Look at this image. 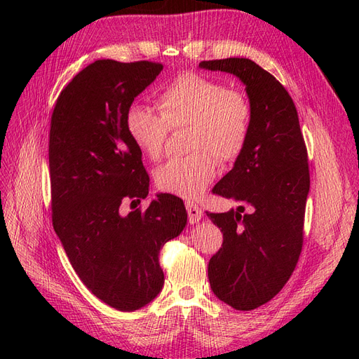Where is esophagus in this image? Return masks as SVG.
I'll return each instance as SVG.
<instances>
[{
  "instance_id": "esophagus-1",
  "label": "esophagus",
  "mask_w": 359,
  "mask_h": 359,
  "mask_svg": "<svg viewBox=\"0 0 359 359\" xmlns=\"http://www.w3.org/2000/svg\"><path fill=\"white\" fill-rule=\"evenodd\" d=\"M186 208H187V212H189V220L190 223H198L202 215H203V211L199 205H196L194 202H186Z\"/></svg>"
}]
</instances>
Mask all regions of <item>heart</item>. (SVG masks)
<instances>
[{
    "label": "heart",
    "instance_id": "b5f03b06",
    "mask_svg": "<svg viewBox=\"0 0 359 359\" xmlns=\"http://www.w3.org/2000/svg\"><path fill=\"white\" fill-rule=\"evenodd\" d=\"M156 114L135 103L126 112L128 137L149 158L165 149L169 130L190 126L186 157L170 158L154 170L160 191L194 199L210 186L222 163L243 154L253 123L248 97L208 76L187 72L173 79L157 97Z\"/></svg>",
    "mask_w": 359,
    "mask_h": 359
}]
</instances>
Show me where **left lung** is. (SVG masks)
<instances>
[{
  "mask_svg": "<svg viewBox=\"0 0 359 359\" xmlns=\"http://www.w3.org/2000/svg\"><path fill=\"white\" fill-rule=\"evenodd\" d=\"M201 69L235 74L245 85L253 123L243 154L212 193L247 205L208 212L223 233L208 264L212 292L235 310L264 306L283 289L304 241L310 190L307 148L295 103L273 74L248 58L199 62Z\"/></svg>",
  "mask_w": 359,
  "mask_h": 359,
  "instance_id": "obj_1",
  "label": "left lung"
}]
</instances>
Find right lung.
Returning <instances> with one entry per match:
<instances>
[{"label": "right lung", "instance_id": "right-lung-1", "mask_svg": "<svg viewBox=\"0 0 359 359\" xmlns=\"http://www.w3.org/2000/svg\"><path fill=\"white\" fill-rule=\"evenodd\" d=\"M161 70L160 62L97 60L61 91L50 118L53 229L82 283L121 311L158 295L160 250L187 224L186 206L169 193L157 194L145 211L121 212L149 189L126 112Z\"/></svg>", "mask_w": 359, "mask_h": 359}]
</instances>
